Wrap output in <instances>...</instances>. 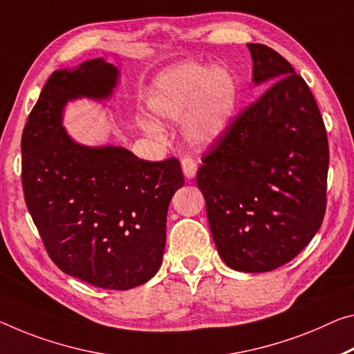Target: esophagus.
I'll list each match as a JSON object with an SVG mask.
<instances>
[{
    "instance_id": "esophagus-1",
    "label": "esophagus",
    "mask_w": 354,
    "mask_h": 354,
    "mask_svg": "<svg viewBox=\"0 0 354 354\" xmlns=\"http://www.w3.org/2000/svg\"><path fill=\"white\" fill-rule=\"evenodd\" d=\"M182 169L187 178H193L196 176V171H198V166H196V161L189 156H185L182 160Z\"/></svg>"
}]
</instances>
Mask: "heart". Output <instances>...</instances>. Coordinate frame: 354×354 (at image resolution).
Wrapping results in <instances>:
<instances>
[{"instance_id": "b5f03b06", "label": "heart", "mask_w": 354, "mask_h": 354, "mask_svg": "<svg viewBox=\"0 0 354 354\" xmlns=\"http://www.w3.org/2000/svg\"><path fill=\"white\" fill-rule=\"evenodd\" d=\"M237 97V82L230 71L188 63L162 73L147 104L151 115L162 122H180L188 117L187 139L194 145H207L226 133ZM140 127L149 134H160V127L153 122L140 120Z\"/></svg>"}]
</instances>
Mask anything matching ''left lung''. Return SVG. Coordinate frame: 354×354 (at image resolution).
Masks as SVG:
<instances>
[{
    "label": "left lung",
    "mask_w": 354,
    "mask_h": 354,
    "mask_svg": "<svg viewBox=\"0 0 354 354\" xmlns=\"http://www.w3.org/2000/svg\"><path fill=\"white\" fill-rule=\"evenodd\" d=\"M248 50L253 82L269 86L203 156L196 183L221 259L239 272H269L322 226L329 145L306 80L274 48Z\"/></svg>",
    "instance_id": "obj_1"
}]
</instances>
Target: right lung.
Returning <instances> with one entry per match:
<instances>
[{
  "label": "right lung",
  "mask_w": 354,
  "mask_h": 354,
  "mask_svg": "<svg viewBox=\"0 0 354 354\" xmlns=\"http://www.w3.org/2000/svg\"><path fill=\"white\" fill-rule=\"evenodd\" d=\"M117 79L102 58L48 77L21 134V185L53 263L85 283L124 291L158 272L167 207L185 178L177 158L145 161L123 147H85L62 127L68 101L107 100Z\"/></svg>",
  "instance_id": "obj_1"
}]
</instances>
